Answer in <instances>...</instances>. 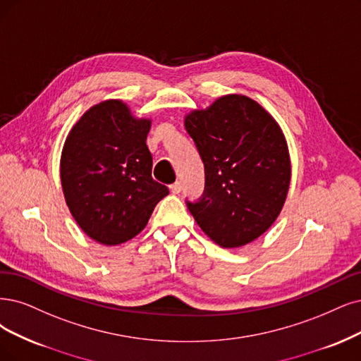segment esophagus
<instances>
[{"label":"esophagus","instance_id":"1","mask_svg":"<svg viewBox=\"0 0 361 361\" xmlns=\"http://www.w3.org/2000/svg\"><path fill=\"white\" fill-rule=\"evenodd\" d=\"M169 189H171V192H172V193L178 195V193L181 192V189H183V185H181V183H180V181H176V183L169 185Z\"/></svg>","mask_w":361,"mask_h":361}]
</instances>
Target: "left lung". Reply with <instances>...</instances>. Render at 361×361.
Returning <instances> with one entry per match:
<instances>
[{"mask_svg":"<svg viewBox=\"0 0 361 361\" xmlns=\"http://www.w3.org/2000/svg\"><path fill=\"white\" fill-rule=\"evenodd\" d=\"M205 166V189L185 201L196 223L223 248L268 231L286 202L291 165L284 133L260 104L226 95L184 120Z\"/></svg>","mask_w":361,"mask_h":361,"instance_id":"left-lung-1","label":"left lung"}]
</instances>
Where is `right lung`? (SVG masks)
<instances>
[{
    "label": "right lung",
    "instance_id": "1",
    "mask_svg": "<svg viewBox=\"0 0 361 361\" xmlns=\"http://www.w3.org/2000/svg\"><path fill=\"white\" fill-rule=\"evenodd\" d=\"M152 122L133 118L128 105H93L73 126L61 156L66 205L83 232L104 245L137 236L169 190L152 177L145 144Z\"/></svg>",
    "mask_w": 361,
    "mask_h": 361
}]
</instances>
